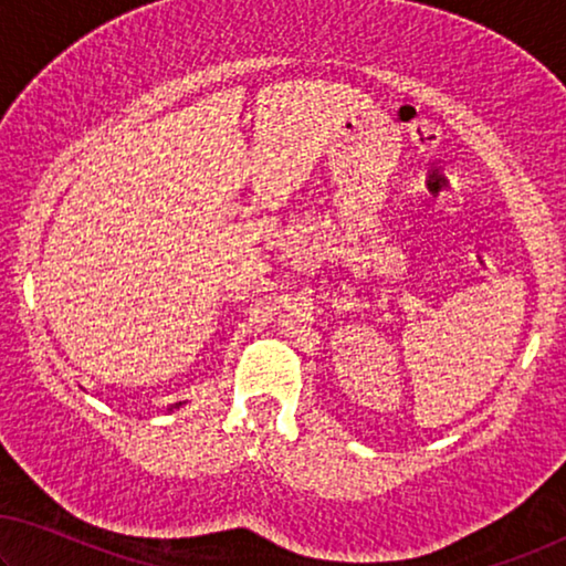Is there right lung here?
Returning a JSON list of instances; mask_svg holds the SVG:
<instances>
[{"mask_svg":"<svg viewBox=\"0 0 566 566\" xmlns=\"http://www.w3.org/2000/svg\"><path fill=\"white\" fill-rule=\"evenodd\" d=\"M182 407V401L180 403H175V407H170V409H167V411H172V409H180Z\"/></svg>","mask_w":566,"mask_h":566,"instance_id":"obj_1","label":"right lung"}]
</instances>
